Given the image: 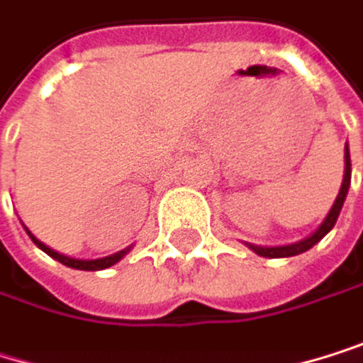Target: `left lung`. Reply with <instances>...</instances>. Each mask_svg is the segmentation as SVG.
<instances>
[{
    "mask_svg": "<svg viewBox=\"0 0 363 363\" xmlns=\"http://www.w3.org/2000/svg\"><path fill=\"white\" fill-rule=\"evenodd\" d=\"M345 180H342V187H340V194L335 198L329 215L325 217V221L320 223V228L314 232L312 237L299 241V243H293V245H284V247H258V245H250L258 256H267V258H286V256H297V254H303L308 252L310 247H314L327 232L335 225V219H338L340 211H342V204H345V198L349 194V185H351V157H349V146H347V155H345Z\"/></svg>",
    "mask_w": 363,
    "mask_h": 363,
    "instance_id": "8db88e82",
    "label": "left lung"
}]
</instances>
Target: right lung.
<instances>
[{"label": "right lung", "mask_w": 363, "mask_h": 363, "mask_svg": "<svg viewBox=\"0 0 363 363\" xmlns=\"http://www.w3.org/2000/svg\"><path fill=\"white\" fill-rule=\"evenodd\" d=\"M28 230V228H25ZM28 235H30V239L45 252V254H49L51 258H55L57 262H62V264H66V267H72V269H79V271H101V269H107V267H111V264H116L126 252H128V247L126 250H122V252H118V254H111V256H105V258H99V260H77V258H68V256H62V254H57V252H53L51 247H47L45 243H40L32 232L28 230Z\"/></svg>", "instance_id": "obj_1"}]
</instances>
